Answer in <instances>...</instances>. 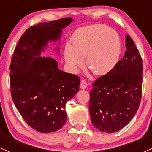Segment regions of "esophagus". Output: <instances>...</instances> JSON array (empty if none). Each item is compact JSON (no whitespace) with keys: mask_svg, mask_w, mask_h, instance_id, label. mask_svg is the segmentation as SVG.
<instances>
[{"mask_svg":"<svg viewBox=\"0 0 152 152\" xmlns=\"http://www.w3.org/2000/svg\"><path fill=\"white\" fill-rule=\"evenodd\" d=\"M87 87V83L84 79H82L81 81V84H80V88L82 89H85Z\"/></svg>","mask_w":152,"mask_h":152,"instance_id":"34e87169","label":"esophagus"}]
</instances>
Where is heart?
Wrapping results in <instances>:
<instances>
[{"mask_svg": "<svg viewBox=\"0 0 152 152\" xmlns=\"http://www.w3.org/2000/svg\"><path fill=\"white\" fill-rule=\"evenodd\" d=\"M73 45L66 44L64 57L67 65L76 71L84 65V57L94 73L103 76L109 73L119 60L121 41L116 30L103 24L79 28L72 37Z\"/></svg>", "mask_w": 152, "mask_h": 152, "instance_id": "obj_1", "label": "heart"}]
</instances>
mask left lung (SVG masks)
<instances>
[{"label": "left lung", "instance_id": "left-lung-1", "mask_svg": "<svg viewBox=\"0 0 152 152\" xmlns=\"http://www.w3.org/2000/svg\"><path fill=\"white\" fill-rule=\"evenodd\" d=\"M124 57L109 73L92 84L89 108L92 124L102 132L112 133L125 127L140 105L143 62L129 35Z\"/></svg>", "mask_w": 152, "mask_h": 152}]
</instances>
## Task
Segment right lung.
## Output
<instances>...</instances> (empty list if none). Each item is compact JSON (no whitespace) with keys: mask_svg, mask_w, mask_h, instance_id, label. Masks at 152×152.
I'll use <instances>...</instances> for the list:
<instances>
[{"mask_svg":"<svg viewBox=\"0 0 152 152\" xmlns=\"http://www.w3.org/2000/svg\"><path fill=\"white\" fill-rule=\"evenodd\" d=\"M72 21L67 17L30 27L13 54L12 100L27 124L40 132H55L63 127L67 119L65 103L79 91V76L59 69L55 59L41 57L47 43L60 39L62 29Z\"/></svg>","mask_w":152,"mask_h":152,"instance_id":"obj_1","label":"right lung"}]
</instances>
